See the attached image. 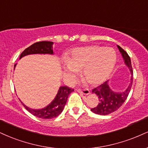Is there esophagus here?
Here are the masks:
<instances>
[{
	"label": "esophagus",
	"instance_id": "esophagus-1",
	"mask_svg": "<svg viewBox=\"0 0 148 148\" xmlns=\"http://www.w3.org/2000/svg\"><path fill=\"white\" fill-rule=\"evenodd\" d=\"M76 91L79 92V93L85 94V95H88V94H90V90H89L88 89H84V90H82V89H77Z\"/></svg>",
	"mask_w": 148,
	"mask_h": 148
}]
</instances>
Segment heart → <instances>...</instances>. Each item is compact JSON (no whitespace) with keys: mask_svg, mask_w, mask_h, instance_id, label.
<instances>
[{"mask_svg":"<svg viewBox=\"0 0 148 148\" xmlns=\"http://www.w3.org/2000/svg\"><path fill=\"white\" fill-rule=\"evenodd\" d=\"M116 61V54L111 47L90 45L78 47L70 51L65 59L64 72L71 80L76 72L91 85H99L112 72Z\"/></svg>","mask_w":148,"mask_h":148,"instance_id":"obj_1","label":"heart"}]
</instances>
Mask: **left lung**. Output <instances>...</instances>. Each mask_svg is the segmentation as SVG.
Masks as SVG:
<instances>
[{
	"mask_svg": "<svg viewBox=\"0 0 148 148\" xmlns=\"http://www.w3.org/2000/svg\"><path fill=\"white\" fill-rule=\"evenodd\" d=\"M119 51L121 54L124 63L130 69L131 74L130 83L127 88L124 91L118 92H114L110 88L109 85V80L99 85L92 90V93L96 94L99 97V103L96 108L91 109V111L94 114L99 115H108L114 112L122 106L127 99L128 94L130 92L132 85L133 72L132 67L131 60L125 51H124L119 45H117Z\"/></svg>",
	"mask_w": 148,
	"mask_h": 148,
	"instance_id": "obj_1",
	"label": "left lung"
}]
</instances>
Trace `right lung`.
<instances>
[{
  "instance_id": "add662e5",
  "label": "right lung",
  "mask_w": 148,
  "mask_h": 148,
  "mask_svg": "<svg viewBox=\"0 0 148 148\" xmlns=\"http://www.w3.org/2000/svg\"><path fill=\"white\" fill-rule=\"evenodd\" d=\"M53 44L51 41H40L35 42L25 49L20 56V59L23 57L30 54H50L53 55ZM16 66V64L14 65V69ZM74 92L73 89L69 88L67 86H61L58 89L56 97L53 101L48 104L45 108L41 109H32L23 103L20 99L23 106L29 112L35 116L42 119H50L58 116L63 112L66 104L67 98L69 94Z\"/></svg>"
}]
</instances>
